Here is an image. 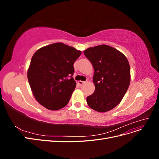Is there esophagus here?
Segmentation results:
<instances>
[{"instance_id":"34e87169","label":"esophagus","mask_w":159,"mask_h":159,"mask_svg":"<svg viewBox=\"0 0 159 159\" xmlns=\"http://www.w3.org/2000/svg\"><path fill=\"white\" fill-rule=\"evenodd\" d=\"M86 82V81H79L78 82V84L79 85H82L83 84H84Z\"/></svg>"}]
</instances>
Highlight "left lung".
<instances>
[{
  "label": "left lung",
  "instance_id": "left-lung-1",
  "mask_svg": "<svg viewBox=\"0 0 159 159\" xmlns=\"http://www.w3.org/2000/svg\"><path fill=\"white\" fill-rule=\"evenodd\" d=\"M94 69V93L87 98L89 107L98 112L111 110L121 102L131 81L129 61L123 53L108 45L84 51Z\"/></svg>",
  "mask_w": 159,
  "mask_h": 159
}]
</instances>
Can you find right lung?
Listing matches in <instances>:
<instances>
[{
  "mask_svg": "<svg viewBox=\"0 0 159 159\" xmlns=\"http://www.w3.org/2000/svg\"><path fill=\"white\" fill-rule=\"evenodd\" d=\"M81 54L61 42L42 47L34 54L27 77L34 96L43 107L56 111L68 103L76 85L71 77L74 63Z\"/></svg>",
  "mask_w": 159,
  "mask_h": 159,
  "instance_id": "obj_1",
  "label": "right lung"
}]
</instances>
